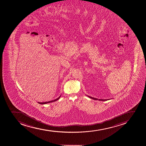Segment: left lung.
Wrapping results in <instances>:
<instances>
[{"label": "left lung", "instance_id": "8db88e82", "mask_svg": "<svg viewBox=\"0 0 146 146\" xmlns=\"http://www.w3.org/2000/svg\"><path fill=\"white\" fill-rule=\"evenodd\" d=\"M86 96H88V97H89V98H90L92 99H94V100H98V101H107V100H110V99H99L96 98H94V97H92L91 96H88V95H86Z\"/></svg>", "mask_w": 146, "mask_h": 146}]
</instances>
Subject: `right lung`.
<instances>
[{
    "label": "right lung",
    "instance_id": "add662e5",
    "mask_svg": "<svg viewBox=\"0 0 146 146\" xmlns=\"http://www.w3.org/2000/svg\"><path fill=\"white\" fill-rule=\"evenodd\" d=\"M60 96H61V94H60V96L58 97V98H57V99H55V100H52V101H50L49 102H41V103H40V102H38V103H39V104H48V103H52V102H54L56 101H57V100H58V99L60 98Z\"/></svg>",
    "mask_w": 146,
    "mask_h": 146
}]
</instances>
